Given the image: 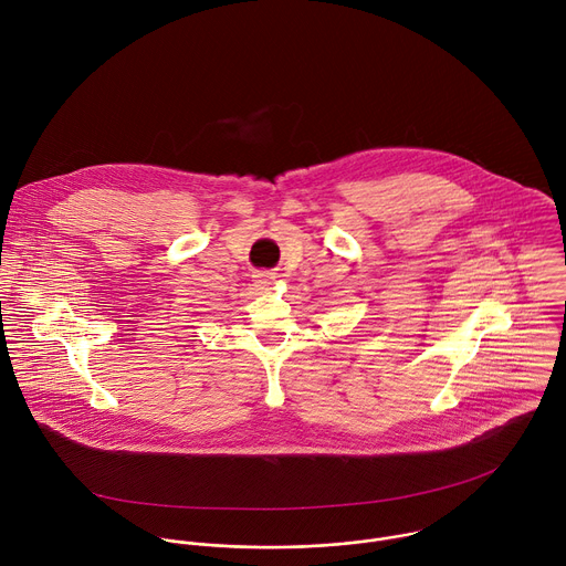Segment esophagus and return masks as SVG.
Returning a JSON list of instances; mask_svg holds the SVG:
<instances>
[{
    "mask_svg": "<svg viewBox=\"0 0 566 566\" xmlns=\"http://www.w3.org/2000/svg\"><path fill=\"white\" fill-rule=\"evenodd\" d=\"M255 277H258L260 289H271L275 284V275H271V273H258Z\"/></svg>",
    "mask_w": 566,
    "mask_h": 566,
    "instance_id": "obj_1",
    "label": "esophagus"
}]
</instances>
